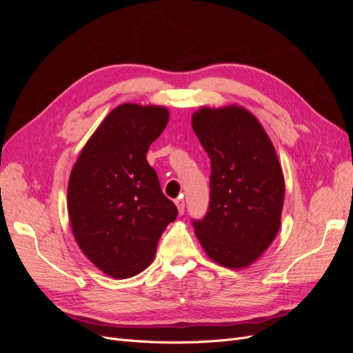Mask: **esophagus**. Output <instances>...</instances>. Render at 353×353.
I'll list each match as a JSON object with an SVG mask.
<instances>
[{
    "label": "esophagus",
    "mask_w": 353,
    "mask_h": 353,
    "mask_svg": "<svg viewBox=\"0 0 353 353\" xmlns=\"http://www.w3.org/2000/svg\"><path fill=\"white\" fill-rule=\"evenodd\" d=\"M175 205L178 208V212L181 213V215H183L184 210H185V201H184V199H176L175 200Z\"/></svg>",
    "instance_id": "esophagus-1"
}]
</instances>
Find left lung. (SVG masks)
I'll return each mask as SVG.
<instances>
[{"label": "left lung", "mask_w": 353, "mask_h": 353, "mask_svg": "<svg viewBox=\"0 0 353 353\" xmlns=\"http://www.w3.org/2000/svg\"><path fill=\"white\" fill-rule=\"evenodd\" d=\"M193 130L210 159V200L193 221L209 258L231 270L249 266L281 225L284 176L275 148L256 117L240 105L201 108Z\"/></svg>", "instance_id": "obj_1"}]
</instances>
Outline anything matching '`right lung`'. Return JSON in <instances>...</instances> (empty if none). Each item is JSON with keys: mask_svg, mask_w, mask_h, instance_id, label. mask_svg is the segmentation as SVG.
<instances>
[{"mask_svg": "<svg viewBox=\"0 0 353 353\" xmlns=\"http://www.w3.org/2000/svg\"><path fill=\"white\" fill-rule=\"evenodd\" d=\"M162 105L125 103L91 135L68 185L73 237L83 254L113 279H130L152 263L157 241L178 209L160 188L145 153L163 132Z\"/></svg>", "mask_w": 353, "mask_h": 353, "instance_id": "right-lung-1", "label": "right lung"}]
</instances>
